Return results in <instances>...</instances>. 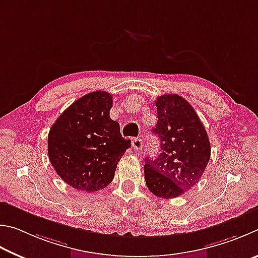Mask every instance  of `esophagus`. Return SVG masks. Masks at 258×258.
<instances>
[{
	"label": "esophagus",
	"mask_w": 258,
	"mask_h": 258,
	"mask_svg": "<svg viewBox=\"0 0 258 258\" xmlns=\"http://www.w3.org/2000/svg\"><path fill=\"white\" fill-rule=\"evenodd\" d=\"M132 146H133L135 151H141L142 147H143V141L141 138H134L133 143H132Z\"/></svg>",
	"instance_id": "obj_1"
}]
</instances>
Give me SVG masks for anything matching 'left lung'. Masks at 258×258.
I'll list each match as a JSON object with an SVG mask.
<instances>
[{"label": "left lung", "instance_id": "1", "mask_svg": "<svg viewBox=\"0 0 258 258\" xmlns=\"http://www.w3.org/2000/svg\"><path fill=\"white\" fill-rule=\"evenodd\" d=\"M161 153L145 157V181L161 198H175L200 181L211 157V144L200 116L183 97L161 95L155 101Z\"/></svg>", "mask_w": 258, "mask_h": 258}]
</instances>
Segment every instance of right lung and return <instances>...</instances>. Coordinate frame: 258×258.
I'll return each mask as SVG.
<instances>
[{
	"label": "right lung",
	"mask_w": 258,
	"mask_h": 258,
	"mask_svg": "<svg viewBox=\"0 0 258 258\" xmlns=\"http://www.w3.org/2000/svg\"><path fill=\"white\" fill-rule=\"evenodd\" d=\"M112 104L107 92L89 93L72 103L49 129V162L77 190L95 192L110 184L120 159L132 146L110 117Z\"/></svg>",
	"instance_id": "1"
}]
</instances>
